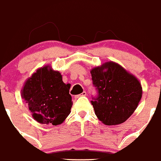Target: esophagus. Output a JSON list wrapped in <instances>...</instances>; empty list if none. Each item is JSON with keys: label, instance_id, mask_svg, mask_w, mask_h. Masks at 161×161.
<instances>
[{"label": "esophagus", "instance_id": "esophagus-1", "mask_svg": "<svg viewBox=\"0 0 161 161\" xmlns=\"http://www.w3.org/2000/svg\"><path fill=\"white\" fill-rule=\"evenodd\" d=\"M86 91H83L81 94H78V95H75V98H78V97H81V96H86Z\"/></svg>", "mask_w": 161, "mask_h": 161}]
</instances>
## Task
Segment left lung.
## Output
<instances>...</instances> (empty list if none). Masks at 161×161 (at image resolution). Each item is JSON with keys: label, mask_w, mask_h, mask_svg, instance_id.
Instances as JSON below:
<instances>
[{"label": "left lung", "mask_w": 161, "mask_h": 161, "mask_svg": "<svg viewBox=\"0 0 161 161\" xmlns=\"http://www.w3.org/2000/svg\"><path fill=\"white\" fill-rule=\"evenodd\" d=\"M97 96L91 104L103 124L115 125L125 122L133 114L142 97L137 79L121 66L109 61L91 70Z\"/></svg>", "instance_id": "obj_1"}]
</instances>
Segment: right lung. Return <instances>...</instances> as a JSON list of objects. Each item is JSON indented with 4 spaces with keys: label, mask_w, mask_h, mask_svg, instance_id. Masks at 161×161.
Instances as JSON below:
<instances>
[{
    "label": "right lung",
    "mask_w": 161,
    "mask_h": 161,
    "mask_svg": "<svg viewBox=\"0 0 161 161\" xmlns=\"http://www.w3.org/2000/svg\"><path fill=\"white\" fill-rule=\"evenodd\" d=\"M70 88V84L63 82L59 71L47 65L27 79L21 90V97L36 121L57 125L70 114L73 105Z\"/></svg>",
    "instance_id": "1"
}]
</instances>
